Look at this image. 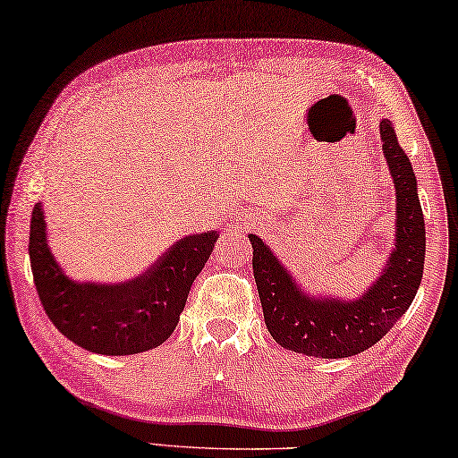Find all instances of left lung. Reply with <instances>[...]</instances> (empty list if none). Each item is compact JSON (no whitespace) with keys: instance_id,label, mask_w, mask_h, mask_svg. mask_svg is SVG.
I'll list each match as a JSON object with an SVG mask.
<instances>
[{"instance_id":"8db88e82","label":"left lung","mask_w":458,"mask_h":458,"mask_svg":"<svg viewBox=\"0 0 458 458\" xmlns=\"http://www.w3.org/2000/svg\"><path fill=\"white\" fill-rule=\"evenodd\" d=\"M379 133L398 199L395 250L387 259L386 272L361 298L343 302L304 294L269 247L258 235H250L253 278L258 284L266 327L276 343L294 353L322 359L361 353L406 314L420 288L426 229L416 192V176L389 119L381 122Z\"/></svg>"}]
</instances>
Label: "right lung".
<instances>
[{"label":"right lung","instance_id":"right-lung-1","mask_svg":"<svg viewBox=\"0 0 458 458\" xmlns=\"http://www.w3.org/2000/svg\"><path fill=\"white\" fill-rule=\"evenodd\" d=\"M216 231L176 242L146 274L125 284L66 278L47 243L40 202L30 221V264L44 312L66 339L99 355H133L174 333L192 282L216 243Z\"/></svg>","mask_w":458,"mask_h":458}]
</instances>
